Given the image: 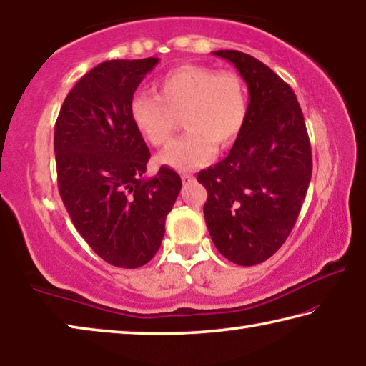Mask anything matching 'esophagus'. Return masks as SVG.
Masks as SVG:
<instances>
[{
  "instance_id": "obj_1",
  "label": "esophagus",
  "mask_w": 366,
  "mask_h": 366,
  "mask_svg": "<svg viewBox=\"0 0 366 366\" xmlns=\"http://www.w3.org/2000/svg\"><path fill=\"white\" fill-rule=\"evenodd\" d=\"M182 182H183V184H191V183L194 182V177L191 175V173H183Z\"/></svg>"
}]
</instances>
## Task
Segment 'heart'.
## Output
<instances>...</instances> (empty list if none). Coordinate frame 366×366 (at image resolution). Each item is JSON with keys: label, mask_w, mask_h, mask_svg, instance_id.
<instances>
[{"label": "heart", "mask_w": 366, "mask_h": 366, "mask_svg": "<svg viewBox=\"0 0 366 366\" xmlns=\"http://www.w3.org/2000/svg\"><path fill=\"white\" fill-rule=\"evenodd\" d=\"M155 97L137 92L129 100V119L154 147L169 144L183 119L188 133L160 154L159 162L189 170L211 162L217 146L229 149L242 136L249 115L248 94L239 76L209 66L182 64L154 82Z\"/></svg>", "instance_id": "1"}]
</instances>
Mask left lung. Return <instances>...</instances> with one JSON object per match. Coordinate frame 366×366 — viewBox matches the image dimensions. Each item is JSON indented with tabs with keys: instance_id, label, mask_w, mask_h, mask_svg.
I'll return each mask as SVG.
<instances>
[{
	"instance_id": "left-lung-1",
	"label": "left lung",
	"mask_w": 366,
	"mask_h": 366,
	"mask_svg": "<svg viewBox=\"0 0 366 366\" xmlns=\"http://www.w3.org/2000/svg\"><path fill=\"white\" fill-rule=\"evenodd\" d=\"M247 82L249 115L230 154L197 182L207 191L204 219L219 253L254 266L282 247L295 225L311 179L307 124L295 92L247 53L214 51Z\"/></svg>"
}]
</instances>
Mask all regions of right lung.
<instances>
[{"instance_id": "add662e5", "label": "right lung", "mask_w": 366, "mask_h": 366, "mask_svg": "<svg viewBox=\"0 0 366 366\" xmlns=\"http://www.w3.org/2000/svg\"><path fill=\"white\" fill-rule=\"evenodd\" d=\"M159 58L110 59L66 95L55 124L58 191L76 230L112 266L136 269L160 248L182 178L160 167L146 179L147 144L129 100Z\"/></svg>"}]
</instances>
